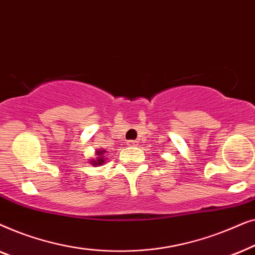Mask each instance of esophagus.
<instances>
[{
    "label": "esophagus",
    "instance_id": "obj_1",
    "mask_svg": "<svg viewBox=\"0 0 255 255\" xmlns=\"http://www.w3.org/2000/svg\"><path fill=\"white\" fill-rule=\"evenodd\" d=\"M127 144L128 145V146H137L138 145V141L137 140H128Z\"/></svg>",
    "mask_w": 255,
    "mask_h": 255
}]
</instances>
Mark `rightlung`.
Wrapping results in <instances>:
<instances>
[{
	"label": "right lung",
	"instance_id": "obj_1",
	"mask_svg": "<svg viewBox=\"0 0 255 255\" xmlns=\"http://www.w3.org/2000/svg\"><path fill=\"white\" fill-rule=\"evenodd\" d=\"M104 151H97V155H102V153H103ZM104 162V159H103V156H99V158H97V160L96 161H92V163L93 165H102V163Z\"/></svg>",
	"mask_w": 255,
	"mask_h": 255
}]
</instances>
